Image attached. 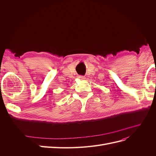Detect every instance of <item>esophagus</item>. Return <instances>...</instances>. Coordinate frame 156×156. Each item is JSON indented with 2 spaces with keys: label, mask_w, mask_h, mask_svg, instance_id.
Returning <instances> with one entry per match:
<instances>
[{
  "label": "esophagus",
  "mask_w": 156,
  "mask_h": 156,
  "mask_svg": "<svg viewBox=\"0 0 156 156\" xmlns=\"http://www.w3.org/2000/svg\"><path fill=\"white\" fill-rule=\"evenodd\" d=\"M77 77L79 79H85V77H84V76H83V75H79Z\"/></svg>",
  "instance_id": "1"
}]
</instances>
